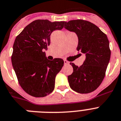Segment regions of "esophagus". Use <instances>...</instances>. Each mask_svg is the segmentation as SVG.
Here are the masks:
<instances>
[{
  "label": "esophagus",
  "mask_w": 121,
  "mask_h": 121,
  "mask_svg": "<svg viewBox=\"0 0 121 121\" xmlns=\"http://www.w3.org/2000/svg\"><path fill=\"white\" fill-rule=\"evenodd\" d=\"M64 64L65 65H67V64H69V62L67 61V60H64Z\"/></svg>",
  "instance_id": "obj_1"
}]
</instances>
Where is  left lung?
<instances>
[{
	"label": "left lung",
	"instance_id": "1",
	"mask_svg": "<svg viewBox=\"0 0 121 121\" xmlns=\"http://www.w3.org/2000/svg\"><path fill=\"white\" fill-rule=\"evenodd\" d=\"M64 27L78 36L76 49L84 54L86 59L80 67L70 63L73 67L72 75L68 76L70 87L80 94L93 92L102 83L110 62L111 51L109 41L97 26L82 19L65 22Z\"/></svg>",
	"mask_w": 121,
	"mask_h": 121
}]
</instances>
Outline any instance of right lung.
Segmentation results:
<instances>
[{
	"instance_id": "1",
	"label": "right lung",
	"mask_w": 121,
	"mask_h": 121,
	"mask_svg": "<svg viewBox=\"0 0 121 121\" xmlns=\"http://www.w3.org/2000/svg\"><path fill=\"white\" fill-rule=\"evenodd\" d=\"M64 21L37 19L27 26L16 37L11 62L19 84L35 97H43L53 91L56 75L64 65L62 59L49 60L43 51L50 45V35L61 30Z\"/></svg>"
}]
</instances>
